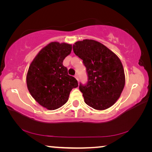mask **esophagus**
<instances>
[{
    "label": "esophagus",
    "instance_id": "obj_1",
    "mask_svg": "<svg viewBox=\"0 0 152 152\" xmlns=\"http://www.w3.org/2000/svg\"><path fill=\"white\" fill-rule=\"evenodd\" d=\"M74 77H75V78H76V79L77 80H78V75H77V74H76V75H75V76H74Z\"/></svg>",
    "mask_w": 152,
    "mask_h": 152
}]
</instances>
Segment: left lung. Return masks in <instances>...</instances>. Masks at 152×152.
<instances>
[{"mask_svg": "<svg viewBox=\"0 0 152 152\" xmlns=\"http://www.w3.org/2000/svg\"><path fill=\"white\" fill-rule=\"evenodd\" d=\"M75 54L83 60L88 82L80 83L84 102L96 110H105L114 104L125 86L124 69L118 56L106 46L92 39L77 42Z\"/></svg>", "mask_w": 152, "mask_h": 152, "instance_id": "obj_1", "label": "left lung"}]
</instances>
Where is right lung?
<instances>
[{
    "mask_svg": "<svg viewBox=\"0 0 152 152\" xmlns=\"http://www.w3.org/2000/svg\"><path fill=\"white\" fill-rule=\"evenodd\" d=\"M72 45L51 42L40 50L31 63L27 74L30 94L49 110L61 107L68 101L70 91L78 87V81L68 75L63 61L71 53Z\"/></svg>",
    "mask_w": 152,
    "mask_h": 152,
    "instance_id": "right-lung-1",
    "label": "right lung"
}]
</instances>
